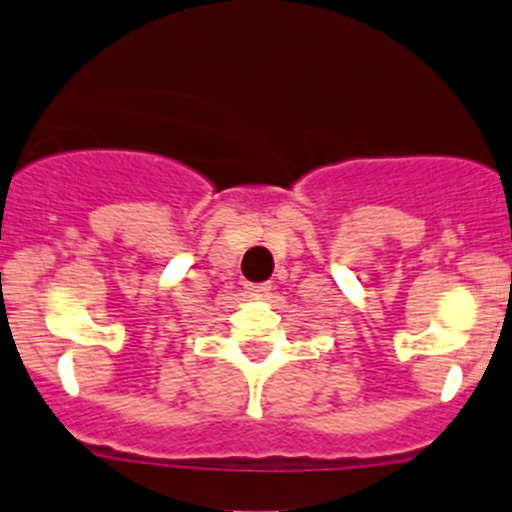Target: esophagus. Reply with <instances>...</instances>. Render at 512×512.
I'll return each instance as SVG.
<instances>
[{"label":"esophagus","instance_id":"1","mask_svg":"<svg viewBox=\"0 0 512 512\" xmlns=\"http://www.w3.org/2000/svg\"><path fill=\"white\" fill-rule=\"evenodd\" d=\"M245 290L250 292L252 297H265L267 292H270V285H265V282H260V285H252L250 282V285H245Z\"/></svg>","mask_w":512,"mask_h":512}]
</instances>
